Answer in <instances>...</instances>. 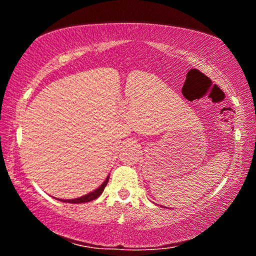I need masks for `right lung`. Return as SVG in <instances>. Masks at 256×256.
Masks as SVG:
<instances>
[{
  "mask_svg": "<svg viewBox=\"0 0 256 256\" xmlns=\"http://www.w3.org/2000/svg\"><path fill=\"white\" fill-rule=\"evenodd\" d=\"M108 180H110V176H107V178L105 180V182L99 186L97 190H94V192L86 194V196H84L81 198H72V200H60V201H63V202H66V203H86V202H90L92 200H96L98 196H100V194L104 192V190H105L106 185L108 183Z\"/></svg>",
  "mask_w": 256,
  "mask_h": 256,
  "instance_id": "right-lung-1",
  "label": "right lung"
}]
</instances>
